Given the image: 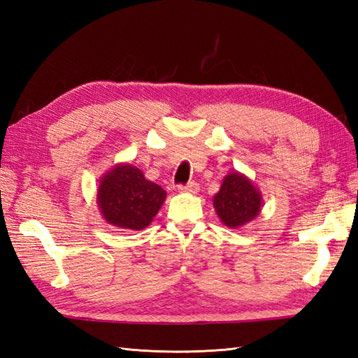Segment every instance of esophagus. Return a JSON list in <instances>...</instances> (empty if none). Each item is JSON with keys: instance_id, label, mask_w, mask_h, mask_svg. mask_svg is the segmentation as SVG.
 I'll return each instance as SVG.
<instances>
[{"instance_id": "1", "label": "esophagus", "mask_w": 358, "mask_h": 358, "mask_svg": "<svg viewBox=\"0 0 358 358\" xmlns=\"http://www.w3.org/2000/svg\"><path fill=\"white\" fill-rule=\"evenodd\" d=\"M199 189H200V186L196 185L195 181H189V183H186V185H178V191H181V192L195 194V192H199Z\"/></svg>"}]
</instances>
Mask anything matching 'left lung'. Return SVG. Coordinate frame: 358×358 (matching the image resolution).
I'll return each instance as SVG.
<instances>
[{
    "label": "left lung",
    "instance_id": "8db88e82",
    "mask_svg": "<svg viewBox=\"0 0 358 358\" xmlns=\"http://www.w3.org/2000/svg\"><path fill=\"white\" fill-rule=\"evenodd\" d=\"M220 220L229 227H238L254 220L262 208V196L250 181L240 173H229L214 196Z\"/></svg>",
    "mask_w": 358,
    "mask_h": 358
}]
</instances>
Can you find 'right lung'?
<instances>
[{
    "label": "right lung",
    "mask_w": 358,
    "mask_h": 358,
    "mask_svg": "<svg viewBox=\"0 0 358 358\" xmlns=\"http://www.w3.org/2000/svg\"><path fill=\"white\" fill-rule=\"evenodd\" d=\"M166 199V191L144 178L131 164L117 166L106 173L98 187V204L109 224L118 229L140 231L146 227Z\"/></svg>",
    "instance_id": "1"
}]
</instances>
